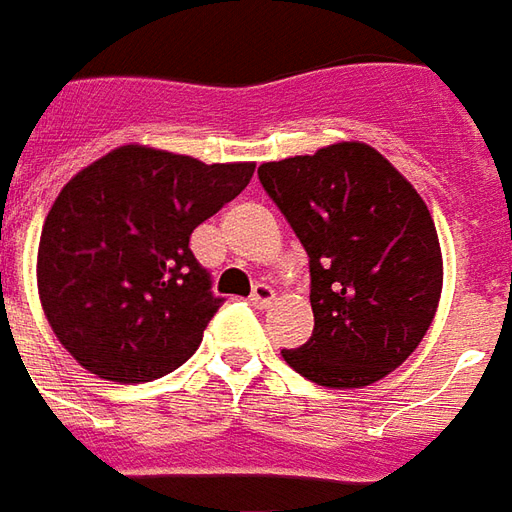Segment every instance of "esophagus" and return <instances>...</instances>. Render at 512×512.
I'll return each mask as SVG.
<instances>
[{
  "label": "esophagus",
  "mask_w": 512,
  "mask_h": 512,
  "mask_svg": "<svg viewBox=\"0 0 512 512\" xmlns=\"http://www.w3.org/2000/svg\"><path fill=\"white\" fill-rule=\"evenodd\" d=\"M275 300V292H273V286H267V284H256L253 286V295H250V303L256 308H267L270 303Z\"/></svg>",
  "instance_id": "1"
}]
</instances>
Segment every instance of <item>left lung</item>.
Segmentation results:
<instances>
[{
    "label": "left lung",
    "mask_w": 512,
    "mask_h": 512,
    "mask_svg": "<svg viewBox=\"0 0 512 512\" xmlns=\"http://www.w3.org/2000/svg\"><path fill=\"white\" fill-rule=\"evenodd\" d=\"M259 181L303 242L314 333L281 350L303 378L364 389L419 347L436 317L444 259L422 195L380 151L347 140L264 162Z\"/></svg>",
    "instance_id": "1"
}]
</instances>
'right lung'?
I'll list each match as a JSON object with an SVG mask.
<instances>
[{
	"label": "right lung",
	"instance_id": "add662e5",
	"mask_svg": "<svg viewBox=\"0 0 512 512\" xmlns=\"http://www.w3.org/2000/svg\"><path fill=\"white\" fill-rule=\"evenodd\" d=\"M253 168L129 143L65 184L41 231L38 295L76 364L148 383L198 350L223 300L190 234L248 187Z\"/></svg>",
	"mask_w": 512,
	"mask_h": 512
}]
</instances>
